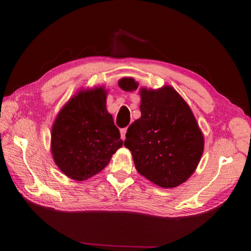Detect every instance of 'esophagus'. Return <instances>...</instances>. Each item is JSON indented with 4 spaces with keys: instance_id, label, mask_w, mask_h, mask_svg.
Listing matches in <instances>:
<instances>
[{
    "instance_id": "1",
    "label": "esophagus",
    "mask_w": 251,
    "mask_h": 251,
    "mask_svg": "<svg viewBox=\"0 0 251 251\" xmlns=\"http://www.w3.org/2000/svg\"><path fill=\"white\" fill-rule=\"evenodd\" d=\"M126 131H127V128H122L121 129V139L122 140H125V134H126Z\"/></svg>"
}]
</instances>
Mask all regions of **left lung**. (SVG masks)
I'll list each match as a JSON object with an SVG mask.
<instances>
[{
	"instance_id": "obj_1",
	"label": "left lung",
	"mask_w": 251,
	"mask_h": 251,
	"mask_svg": "<svg viewBox=\"0 0 251 251\" xmlns=\"http://www.w3.org/2000/svg\"><path fill=\"white\" fill-rule=\"evenodd\" d=\"M119 86L132 92L139 86L123 77ZM141 117L128 127L124 146L137 172L162 188H176L195 172L204 152V136L189 104L172 86L140 88Z\"/></svg>"
}]
</instances>
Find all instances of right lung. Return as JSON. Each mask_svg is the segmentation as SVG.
Wrapping results in <instances>:
<instances>
[{
	"mask_svg": "<svg viewBox=\"0 0 251 251\" xmlns=\"http://www.w3.org/2000/svg\"><path fill=\"white\" fill-rule=\"evenodd\" d=\"M105 101L103 87L79 90L63 105L52 125V158L73 180L83 181L100 173L123 146Z\"/></svg>",
	"mask_w": 251,
	"mask_h": 251,
	"instance_id": "right-lung-1",
	"label": "right lung"
}]
</instances>
